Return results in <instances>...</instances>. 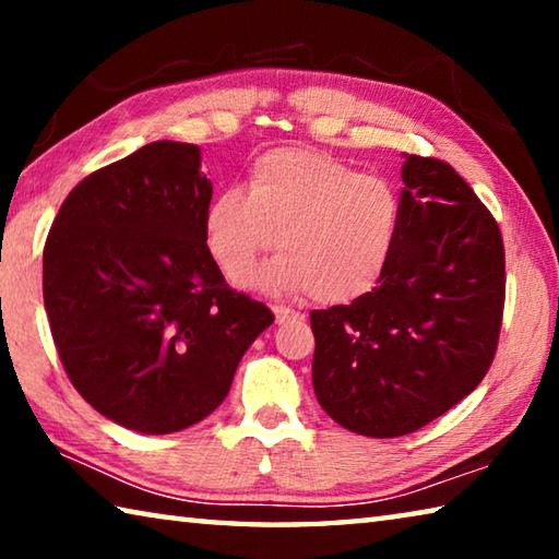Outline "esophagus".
Returning <instances> with one entry per match:
<instances>
[{"mask_svg": "<svg viewBox=\"0 0 559 559\" xmlns=\"http://www.w3.org/2000/svg\"><path fill=\"white\" fill-rule=\"evenodd\" d=\"M273 316H276V323H278V325L296 323V320H302L300 313H296V310H290V308H286V306H273Z\"/></svg>", "mask_w": 559, "mask_h": 559, "instance_id": "1", "label": "esophagus"}]
</instances>
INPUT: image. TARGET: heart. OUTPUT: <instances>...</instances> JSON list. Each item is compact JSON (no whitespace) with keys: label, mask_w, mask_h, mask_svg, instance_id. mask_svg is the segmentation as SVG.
<instances>
[{"label":"heart","mask_w":559,"mask_h":559,"mask_svg":"<svg viewBox=\"0 0 559 559\" xmlns=\"http://www.w3.org/2000/svg\"><path fill=\"white\" fill-rule=\"evenodd\" d=\"M400 229V197L377 175H357L337 157L286 145L253 159L241 189L206 206L210 257L231 283H243L261 257H283L257 283L302 293L323 306L349 302L377 286Z\"/></svg>","instance_id":"1"}]
</instances>
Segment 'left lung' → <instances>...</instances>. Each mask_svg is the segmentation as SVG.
Returning <instances> with one entry per match:
<instances>
[{
    "mask_svg": "<svg viewBox=\"0 0 559 559\" xmlns=\"http://www.w3.org/2000/svg\"><path fill=\"white\" fill-rule=\"evenodd\" d=\"M404 157L382 278L349 306L310 313L318 402L372 439L427 427L476 390L503 323L506 251L493 214L449 163Z\"/></svg>",
    "mask_w": 559,
    "mask_h": 559,
    "instance_id": "8db88e82",
    "label": "left lung"
}]
</instances>
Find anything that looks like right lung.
<instances>
[{
    "label": "right lung",
    "mask_w": 559,
    "mask_h": 559,
    "mask_svg": "<svg viewBox=\"0 0 559 559\" xmlns=\"http://www.w3.org/2000/svg\"><path fill=\"white\" fill-rule=\"evenodd\" d=\"M197 145L159 140L71 189L44 246V308L93 409L140 433L210 416L273 323L210 257L212 182Z\"/></svg>",
    "instance_id": "obj_1"
}]
</instances>
